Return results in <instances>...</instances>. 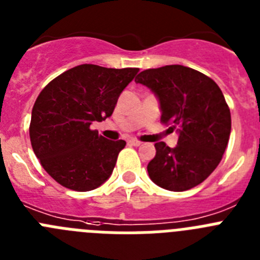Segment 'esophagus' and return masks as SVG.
<instances>
[{
    "instance_id": "esophagus-1",
    "label": "esophagus",
    "mask_w": 260,
    "mask_h": 260,
    "mask_svg": "<svg viewBox=\"0 0 260 260\" xmlns=\"http://www.w3.org/2000/svg\"><path fill=\"white\" fill-rule=\"evenodd\" d=\"M128 143L133 144V146L138 147V146H141L142 142L141 141H137V139H134V138H132V139H128Z\"/></svg>"
}]
</instances>
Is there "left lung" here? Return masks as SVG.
Returning <instances> with one entry per match:
<instances>
[{
  "mask_svg": "<svg viewBox=\"0 0 260 260\" xmlns=\"http://www.w3.org/2000/svg\"><path fill=\"white\" fill-rule=\"evenodd\" d=\"M135 82L157 96L161 122L178 132L174 148L155 144L148 176L165 190L192 189L215 171L228 146L231 110L221 89L210 77L182 65L148 69Z\"/></svg>",
  "mask_w": 260,
  "mask_h": 260,
  "instance_id": "obj_1",
  "label": "left lung"
}]
</instances>
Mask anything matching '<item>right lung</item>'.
<instances>
[{"label": "right lung", "mask_w": 260, "mask_h": 260, "mask_svg": "<svg viewBox=\"0 0 260 260\" xmlns=\"http://www.w3.org/2000/svg\"><path fill=\"white\" fill-rule=\"evenodd\" d=\"M139 69L75 66L43 88L32 108V150L53 180L75 191L105 182L125 141H108L91 130L112 116L119 95Z\"/></svg>", "instance_id": "right-lung-1"}]
</instances>
